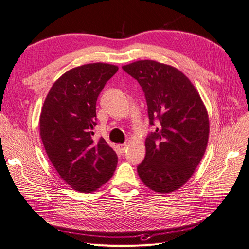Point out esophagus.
Returning <instances> with one entry per match:
<instances>
[{"label":"esophagus","mask_w":249,"mask_h":249,"mask_svg":"<svg viewBox=\"0 0 249 249\" xmlns=\"http://www.w3.org/2000/svg\"><path fill=\"white\" fill-rule=\"evenodd\" d=\"M117 147H118V152H119V154H120V155H123V154L124 153V149H125V147H126V143H124V144H119Z\"/></svg>","instance_id":"34e87169"}]
</instances>
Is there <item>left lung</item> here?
<instances>
[{"label": "left lung", "mask_w": 249, "mask_h": 249, "mask_svg": "<svg viewBox=\"0 0 249 249\" xmlns=\"http://www.w3.org/2000/svg\"><path fill=\"white\" fill-rule=\"evenodd\" d=\"M145 95L149 124L145 158L138 175L145 186L169 193L191 178L205 155L209 116L200 96L185 74L167 64L140 60L123 66Z\"/></svg>", "instance_id": "obj_1"}]
</instances>
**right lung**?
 Masks as SVG:
<instances>
[{"label":"right lung","mask_w":249,"mask_h":249,"mask_svg":"<svg viewBox=\"0 0 249 249\" xmlns=\"http://www.w3.org/2000/svg\"><path fill=\"white\" fill-rule=\"evenodd\" d=\"M118 67L90 63L66 71L43 103L39 129L47 155L74 190L91 192L112 178L117 156L104 138L93 140L96 100Z\"/></svg>","instance_id":"add662e5"}]
</instances>
